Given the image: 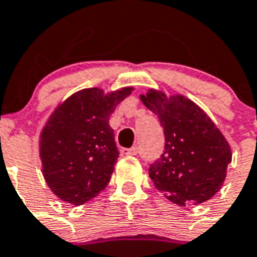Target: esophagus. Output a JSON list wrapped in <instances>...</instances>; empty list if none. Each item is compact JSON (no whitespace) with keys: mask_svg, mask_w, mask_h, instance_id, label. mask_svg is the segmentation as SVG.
Wrapping results in <instances>:
<instances>
[{"mask_svg":"<svg viewBox=\"0 0 257 257\" xmlns=\"http://www.w3.org/2000/svg\"><path fill=\"white\" fill-rule=\"evenodd\" d=\"M120 153L123 155H137L139 153L138 147H131V149H122L120 150Z\"/></svg>","mask_w":257,"mask_h":257,"instance_id":"obj_1","label":"esophagus"}]
</instances>
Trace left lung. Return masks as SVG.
Returning a JSON list of instances; mask_svg holds the SVG:
<instances>
[{
    "label": "left lung",
    "mask_w": 257,
    "mask_h": 257,
    "mask_svg": "<svg viewBox=\"0 0 257 257\" xmlns=\"http://www.w3.org/2000/svg\"><path fill=\"white\" fill-rule=\"evenodd\" d=\"M164 130V153L149 168L154 186L178 206L200 204L224 183L231 147L212 119L184 95L150 89L141 95Z\"/></svg>",
    "instance_id": "1"
}]
</instances>
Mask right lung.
<instances>
[{
	"label": "right lung",
	"mask_w": 257,
	"mask_h": 257,
	"mask_svg": "<svg viewBox=\"0 0 257 257\" xmlns=\"http://www.w3.org/2000/svg\"><path fill=\"white\" fill-rule=\"evenodd\" d=\"M133 90H79L47 119L40 135L42 174L61 200L81 206L106 188L119 157L108 120Z\"/></svg>",
	"instance_id": "right-lung-1"
}]
</instances>
